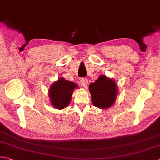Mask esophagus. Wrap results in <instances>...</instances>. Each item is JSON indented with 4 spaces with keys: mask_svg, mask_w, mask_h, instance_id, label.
Instances as JSON below:
<instances>
[{
    "mask_svg": "<svg viewBox=\"0 0 160 160\" xmlns=\"http://www.w3.org/2000/svg\"><path fill=\"white\" fill-rule=\"evenodd\" d=\"M80 83L82 84V86H83L84 87H86L87 86V84H88V80H87V78H81L80 80Z\"/></svg>",
    "mask_w": 160,
    "mask_h": 160,
    "instance_id": "1",
    "label": "esophagus"
}]
</instances>
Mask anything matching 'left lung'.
<instances>
[{
  "mask_svg": "<svg viewBox=\"0 0 160 160\" xmlns=\"http://www.w3.org/2000/svg\"><path fill=\"white\" fill-rule=\"evenodd\" d=\"M92 102L97 108L105 109L114 104L117 93V87L114 81L105 76H100L89 85Z\"/></svg>",
  "mask_w": 160,
  "mask_h": 160,
  "instance_id": "obj_1",
  "label": "left lung"
}]
</instances>
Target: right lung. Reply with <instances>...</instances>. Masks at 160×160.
<instances>
[{
  "label": "right lung",
  "mask_w": 160,
  "mask_h": 160,
  "mask_svg": "<svg viewBox=\"0 0 160 160\" xmlns=\"http://www.w3.org/2000/svg\"><path fill=\"white\" fill-rule=\"evenodd\" d=\"M77 85L73 82L66 80L64 78L53 83L49 90V97L52 105L56 109H62L69 104L73 89Z\"/></svg>",
  "instance_id": "1"
}]
</instances>
